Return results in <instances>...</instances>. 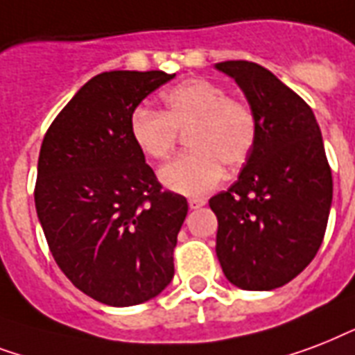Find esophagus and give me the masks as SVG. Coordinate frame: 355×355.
<instances>
[{
    "mask_svg": "<svg viewBox=\"0 0 355 355\" xmlns=\"http://www.w3.org/2000/svg\"><path fill=\"white\" fill-rule=\"evenodd\" d=\"M205 205V200H202V198H191L189 200V207L191 209H200Z\"/></svg>",
    "mask_w": 355,
    "mask_h": 355,
    "instance_id": "obj_1",
    "label": "esophagus"
}]
</instances>
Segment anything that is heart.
Returning <instances> with one entry per match:
<instances>
[{"instance_id": "1", "label": "heart", "mask_w": 355, "mask_h": 355, "mask_svg": "<svg viewBox=\"0 0 355 355\" xmlns=\"http://www.w3.org/2000/svg\"><path fill=\"white\" fill-rule=\"evenodd\" d=\"M163 112L146 105L129 114V135L135 146L152 159L168 157L178 131L187 132V146L164 164L159 178L170 191L196 196L220 183L224 166L237 168L250 157L257 139V118L252 107L227 98L220 85L207 79H189L163 94Z\"/></svg>"}]
</instances>
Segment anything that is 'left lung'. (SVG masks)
Masks as SVG:
<instances>
[{"label":"left lung","instance_id":"obj_1","mask_svg":"<svg viewBox=\"0 0 355 355\" xmlns=\"http://www.w3.org/2000/svg\"><path fill=\"white\" fill-rule=\"evenodd\" d=\"M215 68L235 79L257 118L239 180L209 200L216 257L239 289H277L311 263L328 226L334 181L322 135L311 107L270 70L248 60Z\"/></svg>","mask_w":355,"mask_h":355}]
</instances>
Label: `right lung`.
I'll return each instance as SVG.
<instances>
[{
	"label": "right lung",
	"mask_w": 355,
	"mask_h": 355,
	"mask_svg": "<svg viewBox=\"0 0 355 355\" xmlns=\"http://www.w3.org/2000/svg\"><path fill=\"white\" fill-rule=\"evenodd\" d=\"M175 73H98L55 118L38 155L35 205L64 276L94 300L137 306L174 277L189 203L163 191L129 135L135 107Z\"/></svg>",
	"instance_id": "obj_1"
}]
</instances>
